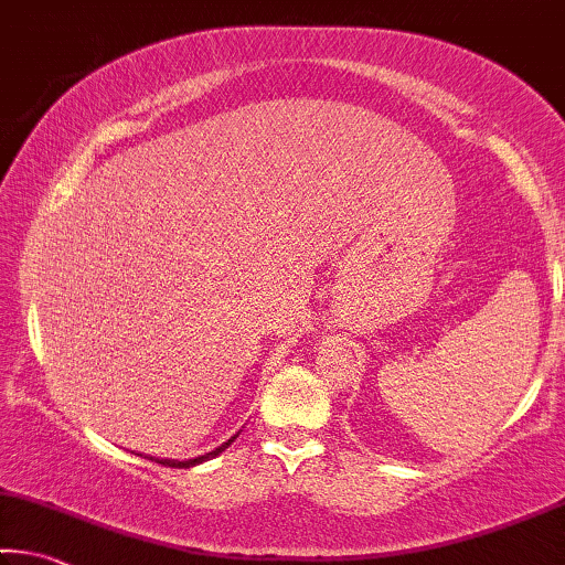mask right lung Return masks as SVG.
Instances as JSON below:
<instances>
[{"instance_id":"1","label":"right lung","mask_w":565,"mask_h":565,"mask_svg":"<svg viewBox=\"0 0 565 565\" xmlns=\"http://www.w3.org/2000/svg\"><path fill=\"white\" fill-rule=\"evenodd\" d=\"M234 443V437H231L228 443H223L221 447H216V450L213 452H205V455H201V458H193V460H183V462H178V460H156V458H150V460H156V462H160V465H168V468H193V465H199V462H203V460H209V458H216L218 452H223L226 450V447Z\"/></svg>"}]
</instances>
